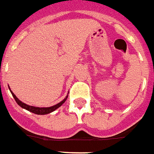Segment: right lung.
<instances>
[{
	"label": "right lung",
	"instance_id": "add662e5",
	"mask_svg": "<svg viewBox=\"0 0 154 154\" xmlns=\"http://www.w3.org/2000/svg\"><path fill=\"white\" fill-rule=\"evenodd\" d=\"M11 94H12V96L14 97L15 102H16V103H17L20 106H21V107H23V108H24V109L28 110V111H29V112L34 113V114H38V115H46V114H48V113L52 112L53 111L57 109L59 106H61V105L66 102V100L67 99V97H68V96H67V97H66L63 101H61L60 103H57V105L50 106V107H36V106H29V105H27V104H25V103H22L21 101H20L19 99H18L17 97H16V96H15L12 92H11Z\"/></svg>",
	"mask_w": 154,
	"mask_h": 154
}]
</instances>
